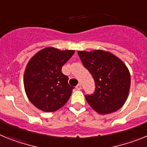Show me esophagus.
Segmentation results:
<instances>
[{"label":"esophagus","instance_id":"34e87169","mask_svg":"<svg viewBox=\"0 0 147 147\" xmlns=\"http://www.w3.org/2000/svg\"><path fill=\"white\" fill-rule=\"evenodd\" d=\"M75 88H76L78 90H80V89H81V85L80 84H78L77 86H76V87H75Z\"/></svg>","mask_w":147,"mask_h":147}]
</instances>
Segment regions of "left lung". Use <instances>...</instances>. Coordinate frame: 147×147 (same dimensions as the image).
Returning a JSON list of instances; mask_svg holds the SVG:
<instances>
[{
	"instance_id": "obj_1",
	"label": "left lung",
	"mask_w": 147,
	"mask_h": 147,
	"mask_svg": "<svg viewBox=\"0 0 147 147\" xmlns=\"http://www.w3.org/2000/svg\"><path fill=\"white\" fill-rule=\"evenodd\" d=\"M78 54L95 83L94 94L85 95L89 106L101 115L121 109L128 98L131 84L125 63L107 51H78Z\"/></svg>"
}]
</instances>
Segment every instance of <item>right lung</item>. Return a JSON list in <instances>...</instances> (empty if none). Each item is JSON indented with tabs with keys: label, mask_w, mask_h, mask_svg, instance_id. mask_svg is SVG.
Masks as SVG:
<instances>
[{
	"label": "right lung",
	"mask_w": 147,
	"mask_h": 147,
	"mask_svg": "<svg viewBox=\"0 0 147 147\" xmlns=\"http://www.w3.org/2000/svg\"><path fill=\"white\" fill-rule=\"evenodd\" d=\"M75 53L47 47L29 60L25 69L24 84L27 98L38 109L47 112L57 111L66 104L73 86L61 68Z\"/></svg>",
	"instance_id": "right-lung-1"
}]
</instances>
